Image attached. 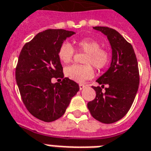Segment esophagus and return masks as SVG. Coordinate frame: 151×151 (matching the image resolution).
<instances>
[{
    "label": "esophagus",
    "mask_w": 151,
    "mask_h": 151,
    "mask_svg": "<svg viewBox=\"0 0 151 151\" xmlns=\"http://www.w3.org/2000/svg\"><path fill=\"white\" fill-rule=\"evenodd\" d=\"M79 86H80V90H83V89H84L86 88V86L84 84H82V83H80Z\"/></svg>",
    "instance_id": "esophagus-1"
}]
</instances>
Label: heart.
Returning <instances> with one entry per match:
<instances>
[{
    "instance_id": "obj_1",
    "label": "heart",
    "mask_w": 151,
    "mask_h": 151,
    "mask_svg": "<svg viewBox=\"0 0 151 151\" xmlns=\"http://www.w3.org/2000/svg\"><path fill=\"white\" fill-rule=\"evenodd\" d=\"M76 46L79 50L87 52L83 60V63L87 64L70 65L65 68L64 73L69 79L81 83L92 78L94 76V70L91 64L97 69L104 68L109 63L110 55L106 50L101 48L100 42L96 40L81 39L76 42ZM74 53L75 50L71 44L63 42L59 48V59L61 62L68 63L72 60Z\"/></svg>"
}]
</instances>
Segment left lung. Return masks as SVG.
Wrapping results in <instances>:
<instances>
[{
  "mask_svg": "<svg viewBox=\"0 0 151 151\" xmlns=\"http://www.w3.org/2000/svg\"><path fill=\"white\" fill-rule=\"evenodd\" d=\"M109 40L111 63L109 69L96 80L101 87H93L96 96L88 104V110L96 120L104 123L117 122L131 108L139 89L138 61L131 44L116 30L108 27H93ZM107 85L105 92L101 91Z\"/></svg>",
  "mask_w": 151,
  "mask_h": 151,
  "instance_id": "left-lung-1",
  "label": "left lung"
}]
</instances>
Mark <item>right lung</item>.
Returning <instances> with one entry per match:
<instances>
[{"label":"right lung","mask_w":151,"mask_h":151,"mask_svg":"<svg viewBox=\"0 0 151 151\" xmlns=\"http://www.w3.org/2000/svg\"><path fill=\"white\" fill-rule=\"evenodd\" d=\"M76 34L64 29H47L24 45L16 68V80L26 108L34 117L45 122L60 118L79 84L64 78L58 52L63 41ZM52 78H61L52 84Z\"/></svg>","instance_id":"1"}]
</instances>
